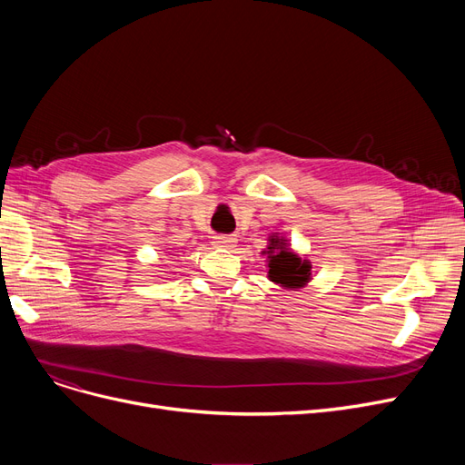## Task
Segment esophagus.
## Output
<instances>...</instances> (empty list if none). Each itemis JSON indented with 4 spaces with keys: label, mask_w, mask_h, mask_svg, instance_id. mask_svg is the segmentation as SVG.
<instances>
[{
    "label": "esophagus",
    "mask_w": 465,
    "mask_h": 465,
    "mask_svg": "<svg viewBox=\"0 0 465 465\" xmlns=\"http://www.w3.org/2000/svg\"><path fill=\"white\" fill-rule=\"evenodd\" d=\"M235 237H232V235H214V245L216 247H223V249H230V247H233L235 245Z\"/></svg>",
    "instance_id": "34e87169"
}]
</instances>
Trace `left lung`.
Returning <instances> with one entry per match:
<instances>
[{
	"label": "left lung",
	"instance_id": "1",
	"mask_svg": "<svg viewBox=\"0 0 465 465\" xmlns=\"http://www.w3.org/2000/svg\"><path fill=\"white\" fill-rule=\"evenodd\" d=\"M270 258V279L284 288H302L309 281L311 265L298 254L286 249V241L279 237L270 239V247L265 251Z\"/></svg>",
	"mask_w": 465,
	"mask_h": 465
}]
</instances>
